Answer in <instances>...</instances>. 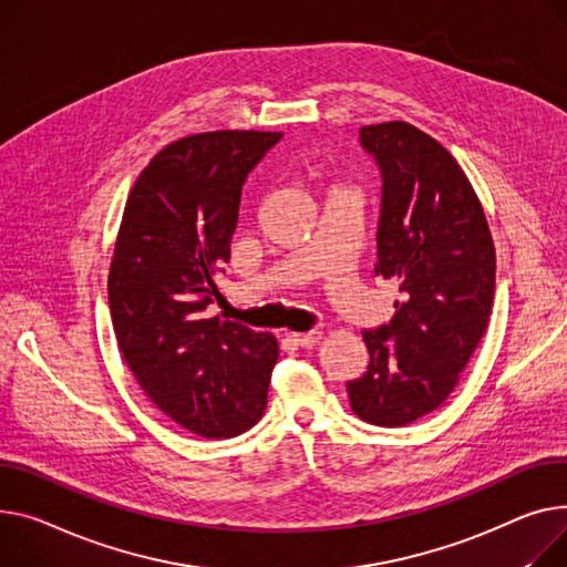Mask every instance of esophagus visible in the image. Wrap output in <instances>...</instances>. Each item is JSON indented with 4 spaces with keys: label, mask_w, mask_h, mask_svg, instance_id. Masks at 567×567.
Segmentation results:
<instances>
[{
    "label": "esophagus",
    "mask_w": 567,
    "mask_h": 567,
    "mask_svg": "<svg viewBox=\"0 0 567 567\" xmlns=\"http://www.w3.org/2000/svg\"><path fill=\"white\" fill-rule=\"evenodd\" d=\"M291 339H293V342H296L298 347H303V349H312V347H317V344H319L321 332H319V330H310V332H298V334H291Z\"/></svg>",
    "instance_id": "obj_1"
}]
</instances>
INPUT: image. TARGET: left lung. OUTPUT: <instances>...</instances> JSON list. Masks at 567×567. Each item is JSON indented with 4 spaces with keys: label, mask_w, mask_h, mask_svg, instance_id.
I'll use <instances>...</instances> for the list:
<instances>
[{
    "label": "left lung",
    "mask_w": 567,
    "mask_h": 567,
    "mask_svg": "<svg viewBox=\"0 0 567 567\" xmlns=\"http://www.w3.org/2000/svg\"><path fill=\"white\" fill-rule=\"evenodd\" d=\"M360 145L383 177L375 276L403 300L364 330L369 367L347 383L351 408L375 426H405L440 408L487 328L495 244L474 188L435 138L403 121L367 125Z\"/></svg>",
    "instance_id": "obj_1"
}]
</instances>
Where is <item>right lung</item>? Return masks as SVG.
I'll use <instances>...</instances> for the list:
<instances>
[{
    "instance_id": "right-lung-1",
    "label": "right lung",
    "mask_w": 567,
    "mask_h": 567,
    "mask_svg": "<svg viewBox=\"0 0 567 567\" xmlns=\"http://www.w3.org/2000/svg\"><path fill=\"white\" fill-rule=\"evenodd\" d=\"M280 132H205L153 157L134 182L109 271V310L134 379L200 437H233L267 408L278 342L205 317L230 259L241 188Z\"/></svg>"
}]
</instances>
